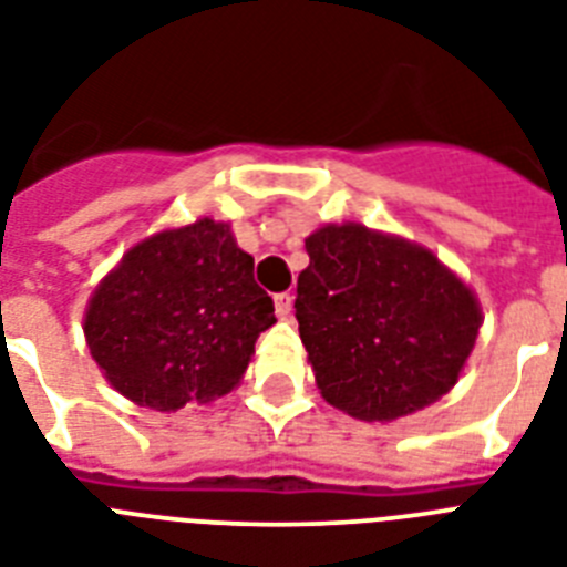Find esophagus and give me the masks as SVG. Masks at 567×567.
Wrapping results in <instances>:
<instances>
[{"mask_svg":"<svg viewBox=\"0 0 567 567\" xmlns=\"http://www.w3.org/2000/svg\"><path fill=\"white\" fill-rule=\"evenodd\" d=\"M274 308H276V317H279V320H288V317H291V308H293L291 293H276Z\"/></svg>","mask_w":567,"mask_h":567,"instance_id":"obj_1","label":"esophagus"}]
</instances>
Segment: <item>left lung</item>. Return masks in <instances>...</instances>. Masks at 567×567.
I'll list each match as a JSON object with an SVG mask.
<instances>
[{"label":"left lung","instance_id":"obj_1","mask_svg":"<svg viewBox=\"0 0 567 567\" xmlns=\"http://www.w3.org/2000/svg\"><path fill=\"white\" fill-rule=\"evenodd\" d=\"M306 250L293 308L331 408L393 422L457 384L483 315L475 291L434 252L352 220L315 229Z\"/></svg>","mask_w":567,"mask_h":567}]
</instances>
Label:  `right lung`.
Masks as SVG:
<instances>
[{
	"instance_id": "obj_1",
	"label": "right lung",
	"mask_w": 567,
	"mask_h": 567,
	"mask_svg": "<svg viewBox=\"0 0 567 567\" xmlns=\"http://www.w3.org/2000/svg\"><path fill=\"white\" fill-rule=\"evenodd\" d=\"M274 323L250 252L229 224L197 218L124 252L86 302L84 334L110 388L172 413L236 388L256 338Z\"/></svg>"
}]
</instances>
